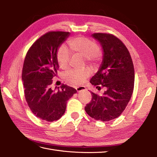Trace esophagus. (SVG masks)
<instances>
[{
  "label": "esophagus",
  "mask_w": 157,
  "mask_h": 157,
  "mask_svg": "<svg viewBox=\"0 0 157 157\" xmlns=\"http://www.w3.org/2000/svg\"><path fill=\"white\" fill-rule=\"evenodd\" d=\"M76 90H77V92H82V91H86V88H85V86H82L77 87V88H76Z\"/></svg>",
  "instance_id": "esophagus-1"
}]
</instances>
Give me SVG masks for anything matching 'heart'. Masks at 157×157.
<instances>
[{"label": "heart", "mask_w": 157, "mask_h": 157, "mask_svg": "<svg viewBox=\"0 0 157 157\" xmlns=\"http://www.w3.org/2000/svg\"><path fill=\"white\" fill-rule=\"evenodd\" d=\"M70 51L73 54L83 56L86 62L93 65L100 58L101 53L97 44L94 40L85 37H76L67 42ZM71 56L64 48H61L57 54V59L60 67L65 69L68 66ZM90 75L88 69L71 70L64 75V78L71 84L78 86L85 82Z\"/></svg>", "instance_id": "obj_1"}]
</instances>
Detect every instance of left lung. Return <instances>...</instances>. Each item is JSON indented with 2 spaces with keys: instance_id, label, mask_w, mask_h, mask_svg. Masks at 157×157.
I'll return each instance as SVG.
<instances>
[{
  "instance_id": "obj_1",
  "label": "left lung",
  "mask_w": 157,
  "mask_h": 157,
  "mask_svg": "<svg viewBox=\"0 0 157 157\" xmlns=\"http://www.w3.org/2000/svg\"><path fill=\"white\" fill-rule=\"evenodd\" d=\"M94 39L101 44L103 59L98 72L90 82L105 87L102 96L91 92L92 99L85 107L88 115L97 121H109L124 111L134 90V68L126 46L111 34L94 33Z\"/></svg>"
}]
</instances>
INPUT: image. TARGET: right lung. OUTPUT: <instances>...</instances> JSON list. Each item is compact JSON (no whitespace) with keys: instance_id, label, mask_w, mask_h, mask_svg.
Returning <instances> with one entry per match:
<instances>
[{"instance_id":"add662e5","label":"right lung","mask_w":157,"mask_h":157,"mask_svg":"<svg viewBox=\"0 0 157 157\" xmlns=\"http://www.w3.org/2000/svg\"><path fill=\"white\" fill-rule=\"evenodd\" d=\"M69 35L63 31L46 33L31 46L23 63L21 78L26 101L33 113L43 121L59 119L67 101L77 93V90L65 84L54 90L50 88L59 69L58 50Z\"/></svg>"}]
</instances>
